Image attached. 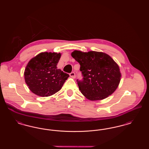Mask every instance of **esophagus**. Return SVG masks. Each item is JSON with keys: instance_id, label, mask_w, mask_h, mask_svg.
<instances>
[{"instance_id": "esophagus-1", "label": "esophagus", "mask_w": 149, "mask_h": 149, "mask_svg": "<svg viewBox=\"0 0 149 149\" xmlns=\"http://www.w3.org/2000/svg\"><path fill=\"white\" fill-rule=\"evenodd\" d=\"M70 77L72 78H75V72H71V73L70 74Z\"/></svg>"}]
</instances>
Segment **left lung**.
Segmentation results:
<instances>
[{"mask_svg": "<svg viewBox=\"0 0 149 149\" xmlns=\"http://www.w3.org/2000/svg\"><path fill=\"white\" fill-rule=\"evenodd\" d=\"M71 55L80 65L83 79L77 80L78 85L87 99L102 100L113 93L120 84L121 73L119 66L111 57L94 51L84 52L74 50Z\"/></svg>", "mask_w": 149, "mask_h": 149, "instance_id": "obj_1", "label": "left lung"}]
</instances>
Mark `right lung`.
<instances>
[{"label":"right lung","mask_w":149,"mask_h":149,"mask_svg":"<svg viewBox=\"0 0 149 149\" xmlns=\"http://www.w3.org/2000/svg\"><path fill=\"white\" fill-rule=\"evenodd\" d=\"M61 56L60 53L43 52L29 60L24 76L32 92L40 97H49L61 89L69 75L57 68Z\"/></svg>","instance_id":"1"}]
</instances>
